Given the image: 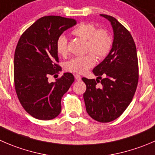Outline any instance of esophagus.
Instances as JSON below:
<instances>
[{"instance_id": "1", "label": "esophagus", "mask_w": 155, "mask_h": 155, "mask_svg": "<svg viewBox=\"0 0 155 155\" xmlns=\"http://www.w3.org/2000/svg\"><path fill=\"white\" fill-rule=\"evenodd\" d=\"M75 79L77 81H80L81 79H82V77H81V76H79V75H75Z\"/></svg>"}]
</instances>
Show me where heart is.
Wrapping results in <instances>:
<instances>
[{
	"instance_id": "heart-1",
	"label": "heart",
	"mask_w": 155,
	"mask_h": 155,
	"mask_svg": "<svg viewBox=\"0 0 155 155\" xmlns=\"http://www.w3.org/2000/svg\"><path fill=\"white\" fill-rule=\"evenodd\" d=\"M73 34L80 38L86 40V52L85 56L75 57L66 64V70L73 73L82 74L89 70L95 64V58L102 59L109 53L112 45V39L109 33L104 29H96L95 25L88 22H81L74 29ZM56 49L61 56H65L68 52L67 38L64 35L58 37Z\"/></svg>"
}]
</instances>
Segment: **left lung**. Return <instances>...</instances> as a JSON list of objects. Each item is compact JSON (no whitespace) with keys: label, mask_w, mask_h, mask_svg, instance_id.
<instances>
[{"label":"left lung","mask_w":155,"mask_h":155,"mask_svg":"<svg viewBox=\"0 0 155 155\" xmlns=\"http://www.w3.org/2000/svg\"><path fill=\"white\" fill-rule=\"evenodd\" d=\"M100 16L112 26V48L93 69L96 79H82L86 85L83 98L87 113L98 122L108 123L119 117L131 103L138 85L139 69L136 47L130 31L113 16Z\"/></svg>","instance_id":"left-lung-1"}]
</instances>
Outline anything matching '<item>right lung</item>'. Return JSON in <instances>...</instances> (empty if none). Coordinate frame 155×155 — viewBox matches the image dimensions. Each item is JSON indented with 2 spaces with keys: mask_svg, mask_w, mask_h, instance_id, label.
Segmentation results:
<instances>
[{
  "mask_svg": "<svg viewBox=\"0 0 155 155\" xmlns=\"http://www.w3.org/2000/svg\"><path fill=\"white\" fill-rule=\"evenodd\" d=\"M76 24L73 19L44 16L27 28L18 41L13 64L15 88L25 110L36 119L58 117L61 98L74 82L70 73H64L54 82H49L48 77L61 70L56 64L58 37Z\"/></svg>",
  "mask_w": 155,
  "mask_h": 155,
  "instance_id": "obj_1",
  "label": "right lung"
}]
</instances>
